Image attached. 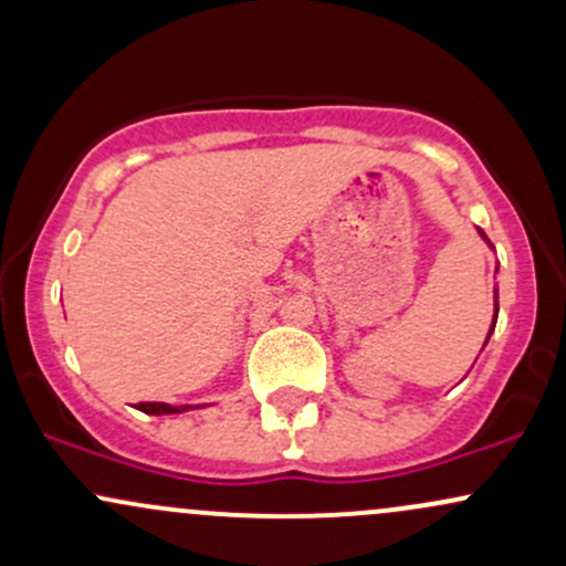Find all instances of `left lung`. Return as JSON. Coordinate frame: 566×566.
I'll list each match as a JSON object with an SVG mask.
<instances>
[{"label": "left lung", "mask_w": 566, "mask_h": 566, "mask_svg": "<svg viewBox=\"0 0 566 566\" xmlns=\"http://www.w3.org/2000/svg\"><path fill=\"white\" fill-rule=\"evenodd\" d=\"M482 237H484V233H482ZM495 322H497V290H495ZM495 322H492V329H495ZM486 340H490V337H486Z\"/></svg>", "instance_id": "left-lung-1"}]
</instances>
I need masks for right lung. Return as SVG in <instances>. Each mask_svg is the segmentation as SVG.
Wrapping results in <instances>:
<instances>
[{
	"mask_svg": "<svg viewBox=\"0 0 566 566\" xmlns=\"http://www.w3.org/2000/svg\"><path fill=\"white\" fill-rule=\"evenodd\" d=\"M138 409L146 415H175V412H186V409L191 407H172V405H165V401H140Z\"/></svg>",
	"mask_w": 566,
	"mask_h": 566,
	"instance_id": "obj_1",
	"label": "right lung"
}]
</instances>
